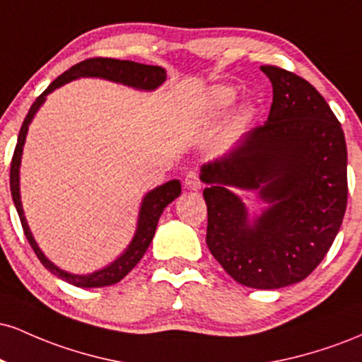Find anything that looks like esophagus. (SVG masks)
Here are the masks:
<instances>
[{
	"mask_svg": "<svg viewBox=\"0 0 362 362\" xmlns=\"http://www.w3.org/2000/svg\"><path fill=\"white\" fill-rule=\"evenodd\" d=\"M184 184L187 189L190 190H197L201 189V178H199V173L197 172H189L184 178Z\"/></svg>",
	"mask_w": 362,
	"mask_h": 362,
	"instance_id": "34e87169",
	"label": "esophagus"
}]
</instances>
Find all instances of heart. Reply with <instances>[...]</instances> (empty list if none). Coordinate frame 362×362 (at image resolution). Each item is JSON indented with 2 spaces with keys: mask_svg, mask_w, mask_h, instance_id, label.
<instances>
[{
  "mask_svg": "<svg viewBox=\"0 0 362 362\" xmlns=\"http://www.w3.org/2000/svg\"><path fill=\"white\" fill-rule=\"evenodd\" d=\"M236 100V90L233 86H228V85H218L214 88L209 90L207 93V107H209L211 112L214 114H223L233 105V102ZM243 117H247L250 114V109H245L242 110Z\"/></svg>",
  "mask_w": 362,
  "mask_h": 362,
  "instance_id": "b5f03b06",
  "label": "heart"
}]
</instances>
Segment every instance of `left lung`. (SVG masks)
<instances>
[{
	"label": "left lung",
	"mask_w": 362,
	"mask_h": 362,
	"mask_svg": "<svg viewBox=\"0 0 362 362\" xmlns=\"http://www.w3.org/2000/svg\"><path fill=\"white\" fill-rule=\"evenodd\" d=\"M264 126L201 168L207 185L206 243L240 284L279 289L310 276L337 236L347 206V146L315 86L277 66ZM231 186L257 189L269 206L253 220Z\"/></svg>",
	"instance_id": "8db88e82"
}]
</instances>
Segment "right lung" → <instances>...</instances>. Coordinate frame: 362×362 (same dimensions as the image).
<instances>
[{
	"label": "right lung",
	"instance_id": "obj_1",
	"mask_svg": "<svg viewBox=\"0 0 362 362\" xmlns=\"http://www.w3.org/2000/svg\"><path fill=\"white\" fill-rule=\"evenodd\" d=\"M78 78H103V80H109L114 83H122V85L132 86L136 90H156L161 83L167 78V71H165L161 66H148V64H139L134 61H120V59H110V57H91V59H85L78 64H74L73 68H69L68 71L61 74L57 80H54L51 85L47 86V90L40 95L37 100L32 103L30 110H28L27 117H25L22 129H20L18 141H16L13 158H11V168H10V189H11V197H13L16 213L20 216V221H22L23 233L27 236L28 243L34 248L35 255L39 257V260L42 262V265L47 269L49 272H52L54 276L61 277L62 281L69 282V284L78 286V288H103V286H112L115 282L127 276L132 269L136 267V264L143 259L144 252L148 250L149 243H151L153 236H155L158 219H160L161 213L167 207L170 202L175 201L180 195L182 187L178 180H170L167 184L156 187L151 192L144 195L143 202H141L139 209V218H138V228H136V233L132 242L129 243L126 252L115 259L112 264L107 267L100 269V271H95L91 274H85V276H78V274L66 272L62 269L54 265L47 257L44 255V252L40 250L39 245L34 240L30 228H28L27 219H25L23 207H22V199H20V163H22V153H23V144L25 138H27L28 126H30L32 119L37 114V110L40 109V105L45 102V97L49 93H52L54 90L59 88L64 83H69Z\"/></svg>",
	"mask_w": 362,
	"mask_h": 362
}]
</instances>
